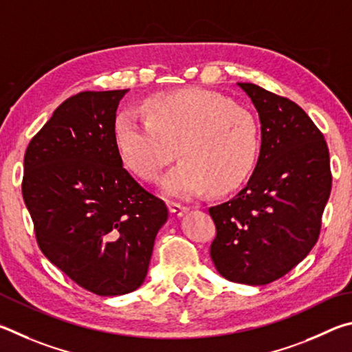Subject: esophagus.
Wrapping results in <instances>:
<instances>
[{
  "label": "esophagus",
  "mask_w": 352,
  "mask_h": 352,
  "mask_svg": "<svg viewBox=\"0 0 352 352\" xmlns=\"http://www.w3.org/2000/svg\"><path fill=\"white\" fill-rule=\"evenodd\" d=\"M170 212L175 218H181L188 212V207L181 204H170Z\"/></svg>",
  "instance_id": "34e87169"
}]
</instances>
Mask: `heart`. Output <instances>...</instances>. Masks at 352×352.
I'll use <instances>...</instances> for the list:
<instances>
[{"mask_svg":"<svg viewBox=\"0 0 352 352\" xmlns=\"http://www.w3.org/2000/svg\"><path fill=\"white\" fill-rule=\"evenodd\" d=\"M145 113L117 117L114 140L126 168L148 182L159 179L177 148L181 162L160 184L166 198L192 199L207 188L229 193L254 171L260 126L230 98L204 89L164 92L148 98Z\"/></svg>","mask_w":352,"mask_h":352,"instance_id":"1","label":"heart"}]
</instances>
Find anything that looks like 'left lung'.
Listing matches in <instances>:
<instances>
[{
	"mask_svg": "<svg viewBox=\"0 0 352 352\" xmlns=\"http://www.w3.org/2000/svg\"><path fill=\"white\" fill-rule=\"evenodd\" d=\"M260 117L261 148L250 179L212 207L210 256L233 283L263 286L281 278L316 245L331 193L329 151L303 109L252 83H238Z\"/></svg>",
	"mask_w": 352,
	"mask_h": 352,
	"instance_id": "1",
	"label": "left lung"
}]
</instances>
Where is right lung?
Listing matches in <instances>:
<instances>
[{
    "mask_svg": "<svg viewBox=\"0 0 352 352\" xmlns=\"http://www.w3.org/2000/svg\"><path fill=\"white\" fill-rule=\"evenodd\" d=\"M129 89L80 92L54 111L24 154L23 198L55 267L102 297L144 283L168 210L123 168L116 111Z\"/></svg>",
    "mask_w": 352,
    "mask_h": 352,
    "instance_id": "1",
    "label": "right lung"
}]
</instances>
